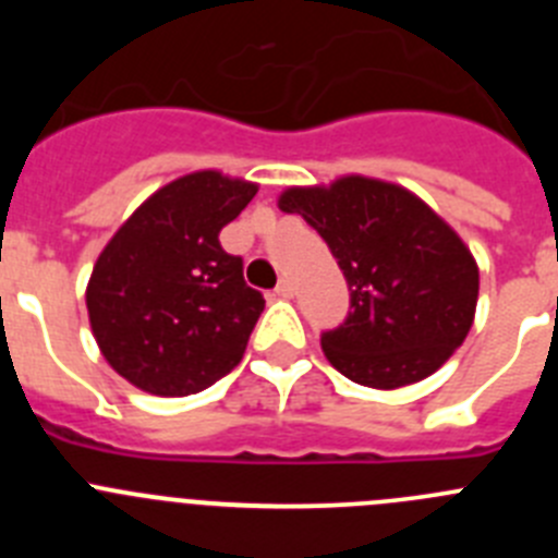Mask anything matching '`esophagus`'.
I'll list each match as a JSON object with an SVG mask.
<instances>
[{
    "label": "esophagus",
    "mask_w": 558,
    "mask_h": 558,
    "mask_svg": "<svg viewBox=\"0 0 558 558\" xmlns=\"http://www.w3.org/2000/svg\"><path fill=\"white\" fill-rule=\"evenodd\" d=\"M276 295H282V299H290V295H293V282H290V279H282V282L276 284Z\"/></svg>",
    "instance_id": "1"
}]
</instances>
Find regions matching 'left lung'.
<instances>
[{"mask_svg":"<svg viewBox=\"0 0 558 558\" xmlns=\"http://www.w3.org/2000/svg\"><path fill=\"white\" fill-rule=\"evenodd\" d=\"M279 209L302 215L347 276V318L322 332L343 377L399 388L445 366L475 318L477 265L430 206L397 184L347 175L293 186Z\"/></svg>","mask_w":558,"mask_h":558,"instance_id":"1","label":"left lung"}]
</instances>
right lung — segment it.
I'll use <instances>...</instances> for the list:
<instances>
[{
  "mask_svg": "<svg viewBox=\"0 0 558 558\" xmlns=\"http://www.w3.org/2000/svg\"><path fill=\"white\" fill-rule=\"evenodd\" d=\"M254 195L248 181L192 172L150 195L102 248L86 288L88 322L128 383L186 397L243 360L265 299L218 236Z\"/></svg>",
  "mask_w": 558,
  "mask_h": 558,
  "instance_id": "obj_1",
  "label": "right lung"
}]
</instances>
